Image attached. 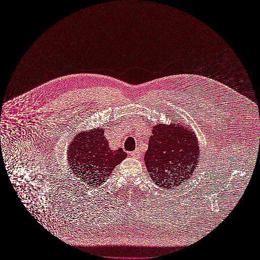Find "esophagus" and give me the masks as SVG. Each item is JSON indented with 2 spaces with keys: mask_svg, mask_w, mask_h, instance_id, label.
Segmentation results:
<instances>
[{
  "mask_svg": "<svg viewBox=\"0 0 260 260\" xmlns=\"http://www.w3.org/2000/svg\"><path fill=\"white\" fill-rule=\"evenodd\" d=\"M131 155H132L133 157H139L140 153H139V151H138V150H135L134 152H131Z\"/></svg>",
  "mask_w": 260,
  "mask_h": 260,
  "instance_id": "34e87169",
  "label": "esophagus"
}]
</instances>
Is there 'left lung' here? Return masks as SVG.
Returning <instances> with one entry per match:
<instances>
[{"label": "left lung", "mask_w": 260, "mask_h": 260, "mask_svg": "<svg viewBox=\"0 0 260 260\" xmlns=\"http://www.w3.org/2000/svg\"><path fill=\"white\" fill-rule=\"evenodd\" d=\"M175 123L153 126L144 157L148 174L162 189L188 185L200 157L194 134Z\"/></svg>", "instance_id": "left-lung-1"}]
</instances>
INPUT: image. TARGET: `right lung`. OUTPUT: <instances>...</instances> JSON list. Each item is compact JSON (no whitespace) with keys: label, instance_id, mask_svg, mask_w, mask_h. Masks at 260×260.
<instances>
[{"label":"right lung","instance_id":"add662e5","mask_svg":"<svg viewBox=\"0 0 260 260\" xmlns=\"http://www.w3.org/2000/svg\"><path fill=\"white\" fill-rule=\"evenodd\" d=\"M126 157L119 148L111 150L103 128L80 133L73 139L68 149V161L72 172L83 183L98 187Z\"/></svg>","mask_w":260,"mask_h":260}]
</instances>
